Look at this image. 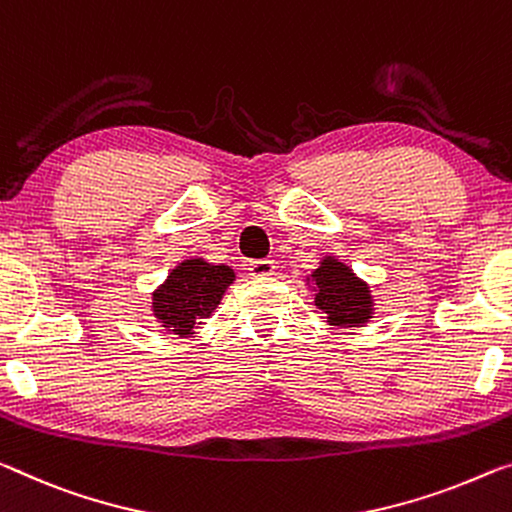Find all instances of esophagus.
<instances>
[{
    "mask_svg": "<svg viewBox=\"0 0 512 512\" xmlns=\"http://www.w3.org/2000/svg\"><path fill=\"white\" fill-rule=\"evenodd\" d=\"M248 271L250 275H255V278H269V275L275 273V264L273 259H253V262L248 264Z\"/></svg>",
    "mask_w": 512,
    "mask_h": 512,
    "instance_id": "obj_1",
    "label": "esophagus"
}]
</instances>
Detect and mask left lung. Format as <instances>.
<instances>
[{
	"mask_svg": "<svg viewBox=\"0 0 512 512\" xmlns=\"http://www.w3.org/2000/svg\"><path fill=\"white\" fill-rule=\"evenodd\" d=\"M305 282L332 328H364L376 314L371 287L335 255H323Z\"/></svg>",
	"mask_w": 512,
	"mask_h": 512,
	"instance_id": "left-lung-1",
	"label": "left lung"
}]
</instances>
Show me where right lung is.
<instances>
[{"label": "right lung", "instance_id": "add662e5", "mask_svg": "<svg viewBox=\"0 0 512 512\" xmlns=\"http://www.w3.org/2000/svg\"><path fill=\"white\" fill-rule=\"evenodd\" d=\"M237 280L232 266L212 264L205 257H186L152 291L150 312L161 328L177 337H193Z\"/></svg>", "mask_w": 512, "mask_h": 512}]
</instances>
